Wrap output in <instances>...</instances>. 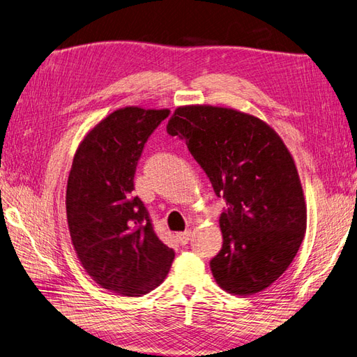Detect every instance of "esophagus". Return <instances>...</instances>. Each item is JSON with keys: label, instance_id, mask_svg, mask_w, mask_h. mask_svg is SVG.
Here are the masks:
<instances>
[{"label": "esophagus", "instance_id": "esophagus-1", "mask_svg": "<svg viewBox=\"0 0 357 357\" xmlns=\"http://www.w3.org/2000/svg\"><path fill=\"white\" fill-rule=\"evenodd\" d=\"M190 235L192 232L190 231H185V232H178L177 234V240L180 244H188L189 240H190Z\"/></svg>", "mask_w": 357, "mask_h": 357}]
</instances>
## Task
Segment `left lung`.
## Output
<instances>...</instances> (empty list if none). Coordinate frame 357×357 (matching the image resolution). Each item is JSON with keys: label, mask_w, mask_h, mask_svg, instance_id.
Returning a JSON list of instances; mask_svg holds the SVG:
<instances>
[{"label": "left lung", "mask_w": 357, "mask_h": 357, "mask_svg": "<svg viewBox=\"0 0 357 357\" xmlns=\"http://www.w3.org/2000/svg\"><path fill=\"white\" fill-rule=\"evenodd\" d=\"M167 132L185 139L226 201L219 219L223 245L210 261L215 282L240 296L271 286L307 229L304 192L283 139L261 119L213 105L178 107Z\"/></svg>", "instance_id": "8db88e82"}]
</instances>
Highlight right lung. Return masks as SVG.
Instances as JSON below:
<instances>
[{"label": "right lung", "instance_id": "1", "mask_svg": "<svg viewBox=\"0 0 357 357\" xmlns=\"http://www.w3.org/2000/svg\"><path fill=\"white\" fill-rule=\"evenodd\" d=\"M168 114L142 107L113 112L83 138L68 176L66 205L74 250L96 283L123 296L158 287L174 259L132 193L144 144Z\"/></svg>", "mask_w": 357, "mask_h": 357}]
</instances>
